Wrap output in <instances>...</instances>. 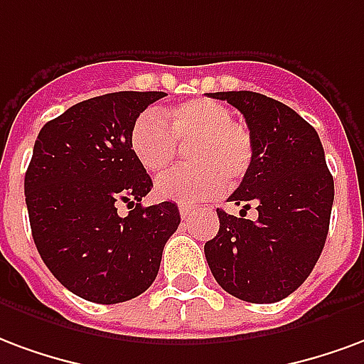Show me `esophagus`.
I'll return each mask as SVG.
<instances>
[{
  "mask_svg": "<svg viewBox=\"0 0 364 364\" xmlns=\"http://www.w3.org/2000/svg\"><path fill=\"white\" fill-rule=\"evenodd\" d=\"M178 211H180V215H182V219H188V217L192 215L193 208H192V205H186V203H180Z\"/></svg>",
  "mask_w": 364,
  "mask_h": 364,
  "instance_id": "1",
  "label": "esophagus"
}]
</instances>
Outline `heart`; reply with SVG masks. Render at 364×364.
I'll return each instance as SVG.
<instances>
[{
    "label": "heart",
    "mask_w": 364,
    "mask_h": 364,
    "mask_svg": "<svg viewBox=\"0 0 364 364\" xmlns=\"http://www.w3.org/2000/svg\"><path fill=\"white\" fill-rule=\"evenodd\" d=\"M180 145H188L190 166L164 172L156 180L159 198L172 201L211 200L223 186L240 184L250 172L254 143L248 127L232 118L227 105L213 98H192L172 108L145 112L135 120L129 145L151 174L168 168Z\"/></svg>",
    "instance_id": "obj_1"
}]
</instances>
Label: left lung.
Masks as SVG:
<instances>
[{
	"label": "left lung",
	"mask_w": 364,
	"mask_h": 364,
	"mask_svg": "<svg viewBox=\"0 0 364 364\" xmlns=\"http://www.w3.org/2000/svg\"><path fill=\"white\" fill-rule=\"evenodd\" d=\"M240 110L254 161L229 201L217 209L219 232L205 242L215 281L240 301L277 302L301 287L322 254L333 205L331 178L316 129L293 108L252 91L213 92ZM256 205L259 219L244 220Z\"/></svg>",
	"instance_id": "8db88e82"
}]
</instances>
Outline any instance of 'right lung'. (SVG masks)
Wrapping results in <instances>:
<instances>
[{
    "label": "right lung",
    "instance_id": "1",
    "mask_svg": "<svg viewBox=\"0 0 364 364\" xmlns=\"http://www.w3.org/2000/svg\"><path fill=\"white\" fill-rule=\"evenodd\" d=\"M164 92L120 91L89 98L44 124L25 174L36 250L55 279L98 304H116L153 285L176 203L141 208L153 188L129 134ZM124 200L132 211L117 213Z\"/></svg>",
    "mask_w": 364,
    "mask_h": 364
}]
</instances>
